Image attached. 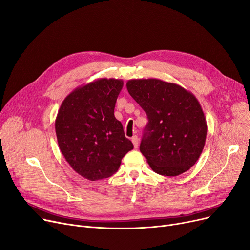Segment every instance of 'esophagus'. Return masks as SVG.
<instances>
[{"instance_id":"esophagus-1","label":"esophagus","mask_w":250,"mask_h":250,"mask_svg":"<svg viewBox=\"0 0 250 250\" xmlns=\"http://www.w3.org/2000/svg\"><path fill=\"white\" fill-rule=\"evenodd\" d=\"M131 141H132V144H133L134 147L137 148V147H138V137H137L136 135H134V136L131 138Z\"/></svg>"}]
</instances>
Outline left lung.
<instances>
[{"instance_id":"1","label":"left lung","mask_w":250,"mask_h":250,"mask_svg":"<svg viewBox=\"0 0 250 250\" xmlns=\"http://www.w3.org/2000/svg\"><path fill=\"white\" fill-rule=\"evenodd\" d=\"M126 86L148 119L139 146L148 165L166 176L188 171L200 157L207 134L198 99L182 86L159 79H132Z\"/></svg>"}]
</instances>
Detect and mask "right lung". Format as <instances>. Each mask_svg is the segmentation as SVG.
Listing matches in <instances>:
<instances>
[{"mask_svg": "<svg viewBox=\"0 0 250 250\" xmlns=\"http://www.w3.org/2000/svg\"><path fill=\"white\" fill-rule=\"evenodd\" d=\"M122 88V80H95L76 88L58 109L55 131L59 148L74 170L89 181L112 176L133 148L114 115Z\"/></svg>", "mask_w": 250, "mask_h": 250, "instance_id": "1", "label": "right lung"}]
</instances>
